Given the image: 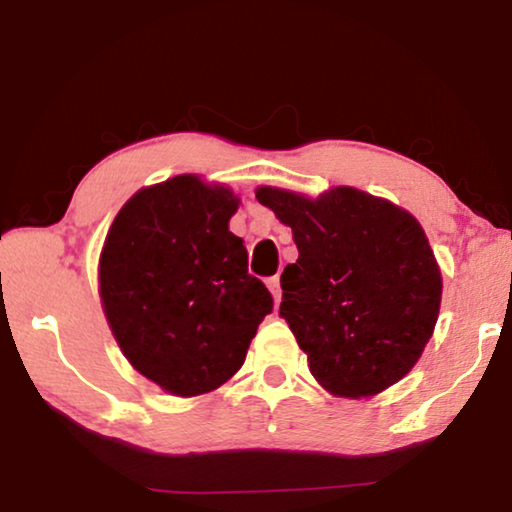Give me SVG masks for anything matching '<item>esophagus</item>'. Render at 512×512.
<instances>
[{
  "mask_svg": "<svg viewBox=\"0 0 512 512\" xmlns=\"http://www.w3.org/2000/svg\"><path fill=\"white\" fill-rule=\"evenodd\" d=\"M268 289L272 291V296H275V300L282 298V286H279V277H270L268 279Z\"/></svg>",
  "mask_w": 512,
  "mask_h": 512,
  "instance_id": "1",
  "label": "esophagus"
}]
</instances>
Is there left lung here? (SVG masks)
Instances as JSON below:
<instances>
[{
	"mask_svg": "<svg viewBox=\"0 0 512 512\" xmlns=\"http://www.w3.org/2000/svg\"><path fill=\"white\" fill-rule=\"evenodd\" d=\"M256 200L291 226L298 247V261L279 279V314L312 375L349 398L373 396L408 375L431 338L443 293L417 219L347 186L317 200L263 186Z\"/></svg>",
	"mask_w": 512,
	"mask_h": 512,
	"instance_id": "obj_1",
	"label": "left lung"
}]
</instances>
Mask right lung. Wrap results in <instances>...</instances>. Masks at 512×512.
<instances>
[{
  "instance_id": "obj_1",
  "label": "right lung",
  "mask_w": 512,
  "mask_h": 512,
  "mask_svg": "<svg viewBox=\"0 0 512 512\" xmlns=\"http://www.w3.org/2000/svg\"><path fill=\"white\" fill-rule=\"evenodd\" d=\"M228 188L181 174L132 195L111 223L100 296L123 354L177 396L233 377L272 296L249 275V254L228 230Z\"/></svg>"
}]
</instances>
